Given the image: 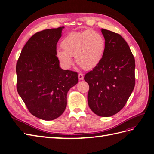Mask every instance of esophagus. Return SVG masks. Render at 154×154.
Instances as JSON below:
<instances>
[{"label": "esophagus", "mask_w": 154, "mask_h": 154, "mask_svg": "<svg viewBox=\"0 0 154 154\" xmlns=\"http://www.w3.org/2000/svg\"><path fill=\"white\" fill-rule=\"evenodd\" d=\"M78 78H79V80H82L83 79V74H81V73H79L78 74Z\"/></svg>", "instance_id": "1"}]
</instances>
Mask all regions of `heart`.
Returning a JSON list of instances; mask_svg holds the SVG:
<instances>
[{
    "label": "heart",
    "instance_id": "b5f03b06",
    "mask_svg": "<svg viewBox=\"0 0 154 154\" xmlns=\"http://www.w3.org/2000/svg\"><path fill=\"white\" fill-rule=\"evenodd\" d=\"M62 50L56 51V57L60 66L68 69L72 65L71 57L85 70L95 68L103 59L106 48L104 37L94 30L72 32L62 40Z\"/></svg>",
    "mask_w": 154,
    "mask_h": 154
}]
</instances>
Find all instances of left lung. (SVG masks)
<instances>
[{
	"mask_svg": "<svg viewBox=\"0 0 154 154\" xmlns=\"http://www.w3.org/2000/svg\"><path fill=\"white\" fill-rule=\"evenodd\" d=\"M106 43L103 59L87 73L89 85L88 104L101 117H110L122 110L135 86V60L130 47L120 35L101 29Z\"/></svg>",
	"mask_w": 154,
	"mask_h": 154,
	"instance_id": "obj_1",
	"label": "left lung"
}]
</instances>
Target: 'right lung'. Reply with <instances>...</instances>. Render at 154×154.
Returning <instances> with one entry per match:
<instances>
[{
    "mask_svg": "<svg viewBox=\"0 0 154 154\" xmlns=\"http://www.w3.org/2000/svg\"><path fill=\"white\" fill-rule=\"evenodd\" d=\"M64 27L36 32L22 49L16 66L17 91L29 111L43 120L61 116L67 94L78 82V73L63 70L56 57Z\"/></svg>",
    "mask_w": 154,
    "mask_h": 154,
    "instance_id": "add662e5",
    "label": "right lung"
}]
</instances>
